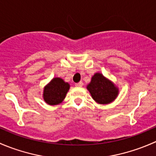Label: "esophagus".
I'll return each mask as SVG.
<instances>
[{
  "mask_svg": "<svg viewBox=\"0 0 156 156\" xmlns=\"http://www.w3.org/2000/svg\"><path fill=\"white\" fill-rule=\"evenodd\" d=\"M75 86H76V87H82L83 86V82H78V83H77V84H75Z\"/></svg>",
  "mask_w": 156,
  "mask_h": 156,
  "instance_id": "1",
  "label": "esophagus"
}]
</instances>
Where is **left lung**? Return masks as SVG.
I'll list each match as a JSON object with an SVG mask.
<instances>
[{
  "label": "left lung",
  "instance_id": "obj_1",
  "mask_svg": "<svg viewBox=\"0 0 156 156\" xmlns=\"http://www.w3.org/2000/svg\"><path fill=\"white\" fill-rule=\"evenodd\" d=\"M87 89L94 101L103 105L112 103L119 94V87L100 72L93 75Z\"/></svg>",
  "mask_w": 156,
  "mask_h": 156
}]
</instances>
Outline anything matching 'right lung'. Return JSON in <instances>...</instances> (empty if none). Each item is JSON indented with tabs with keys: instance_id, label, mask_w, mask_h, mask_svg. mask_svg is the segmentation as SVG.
<instances>
[{
	"instance_id": "add662e5",
	"label": "right lung",
	"mask_w": 156,
	"mask_h": 156,
	"mask_svg": "<svg viewBox=\"0 0 156 156\" xmlns=\"http://www.w3.org/2000/svg\"><path fill=\"white\" fill-rule=\"evenodd\" d=\"M70 84L61 78H53L44 87L43 99L47 104L56 106L60 104L66 98Z\"/></svg>"
}]
</instances>
